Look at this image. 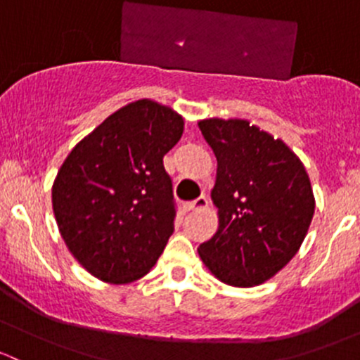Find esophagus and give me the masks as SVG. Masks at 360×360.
<instances>
[{
  "mask_svg": "<svg viewBox=\"0 0 360 360\" xmlns=\"http://www.w3.org/2000/svg\"><path fill=\"white\" fill-rule=\"evenodd\" d=\"M207 205H209V200H207L205 195H202V197H198L197 200H193V202L188 203L186 209H188V210H202V209H205Z\"/></svg>",
  "mask_w": 360,
  "mask_h": 360,
  "instance_id": "1",
  "label": "esophagus"
}]
</instances>
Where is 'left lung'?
<instances>
[{
	"mask_svg": "<svg viewBox=\"0 0 360 360\" xmlns=\"http://www.w3.org/2000/svg\"><path fill=\"white\" fill-rule=\"evenodd\" d=\"M217 158L212 190L219 228L198 248L221 282L252 288L281 271L307 237L315 210L301 160L248 120L198 123Z\"/></svg>",
	"mask_w": 360,
	"mask_h": 360,
	"instance_id": "left-lung-1",
	"label": "left lung"
}]
</instances>
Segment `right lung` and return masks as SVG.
I'll use <instances>...</instances> for the list:
<instances>
[{
  "label": "right lung",
  "mask_w": 360,
  "mask_h": 360,
  "mask_svg": "<svg viewBox=\"0 0 360 360\" xmlns=\"http://www.w3.org/2000/svg\"><path fill=\"white\" fill-rule=\"evenodd\" d=\"M183 129V116L141 99L108 116L64 160L53 214L68 249L94 277L127 284L155 266L176 219L163 157Z\"/></svg>",
  "instance_id": "add662e5"
}]
</instances>
